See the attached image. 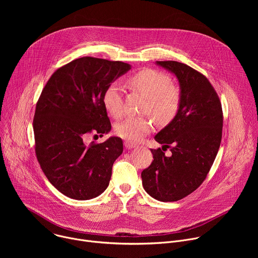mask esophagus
Instances as JSON below:
<instances>
[{"label":"esophagus","instance_id":"1","mask_svg":"<svg viewBox=\"0 0 258 258\" xmlns=\"http://www.w3.org/2000/svg\"><path fill=\"white\" fill-rule=\"evenodd\" d=\"M124 146H125L126 149H133V148H136V147H137L136 144H134L133 142H128V141L124 142Z\"/></svg>","mask_w":258,"mask_h":258}]
</instances>
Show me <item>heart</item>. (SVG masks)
I'll return each mask as SVG.
<instances>
[{
    "instance_id": "obj_1",
    "label": "heart",
    "mask_w": 258,
    "mask_h": 258,
    "mask_svg": "<svg viewBox=\"0 0 258 258\" xmlns=\"http://www.w3.org/2000/svg\"><path fill=\"white\" fill-rule=\"evenodd\" d=\"M130 89L146 97L142 112L150 113L161 123L169 122L176 115L181 101L180 90L170 83L165 73L146 68L127 80ZM103 104L107 111L118 118L123 114V97L118 83L109 85L103 93ZM153 130V122L149 116H128L116 123L115 133L120 138L139 142Z\"/></svg>"
}]
</instances>
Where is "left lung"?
<instances>
[{"mask_svg":"<svg viewBox=\"0 0 258 258\" xmlns=\"http://www.w3.org/2000/svg\"><path fill=\"white\" fill-rule=\"evenodd\" d=\"M157 64L177 78L181 101L172 121L155 136L163 146L151 149L154 160L141 175L151 197L172 202L193 193L206 178L222 142L224 116L217 93L201 72L176 61Z\"/></svg>","mask_w":258,"mask_h":258,"instance_id":"8db88e82","label":"left lung"}]
</instances>
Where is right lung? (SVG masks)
Masks as SVG:
<instances>
[{
	"label": "right lung",
	"instance_id": "right-lung-1",
	"mask_svg": "<svg viewBox=\"0 0 258 258\" xmlns=\"http://www.w3.org/2000/svg\"><path fill=\"white\" fill-rule=\"evenodd\" d=\"M130 69L124 62L83 57L58 68L42 91L33 117L35 155L49 181L69 198L92 199L109 185L122 140L86 139L111 130L103 93Z\"/></svg>",
	"mask_w": 258,
	"mask_h": 258
}]
</instances>
